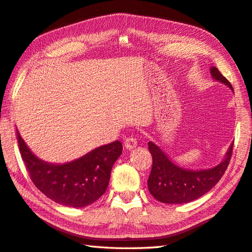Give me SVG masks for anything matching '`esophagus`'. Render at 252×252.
<instances>
[{"mask_svg": "<svg viewBox=\"0 0 252 252\" xmlns=\"http://www.w3.org/2000/svg\"><path fill=\"white\" fill-rule=\"evenodd\" d=\"M136 145H137V141H136L135 137L129 136L125 140V146H126V150H133L134 147H136Z\"/></svg>", "mask_w": 252, "mask_h": 252, "instance_id": "obj_1", "label": "esophagus"}]
</instances>
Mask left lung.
Instances as JSON below:
<instances>
[{
	"mask_svg": "<svg viewBox=\"0 0 252 252\" xmlns=\"http://www.w3.org/2000/svg\"><path fill=\"white\" fill-rule=\"evenodd\" d=\"M212 76L233 90L229 81L223 76L218 67L211 68ZM234 149V142L228 149L225 159L214 168L205 170H187L175 165L158 146L149 142V150L153 157L152 170L147 180L151 194L169 204L188 203L209 192L218 184L227 169Z\"/></svg>",
	"mask_w": 252,
	"mask_h": 252,
	"instance_id": "1",
	"label": "left lung"
}]
</instances>
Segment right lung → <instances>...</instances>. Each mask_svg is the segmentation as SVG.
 I'll return each instance as SVG.
<instances>
[{
    "label": "right lung",
    "mask_w": 252,
    "mask_h": 252,
    "mask_svg": "<svg viewBox=\"0 0 252 252\" xmlns=\"http://www.w3.org/2000/svg\"><path fill=\"white\" fill-rule=\"evenodd\" d=\"M17 141L33 185L49 199L72 208L90 205L105 193L112 166L122 153L121 142L115 141L74 161L52 165L37 158L18 131Z\"/></svg>",
    "instance_id": "right-lung-1"
}]
</instances>
